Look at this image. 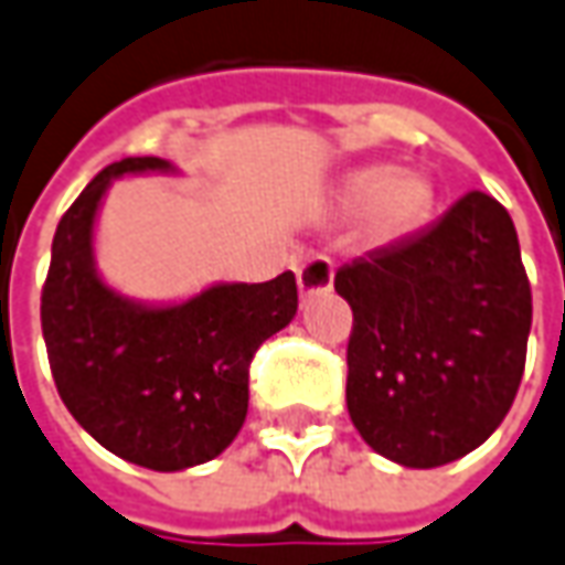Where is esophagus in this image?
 Segmentation results:
<instances>
[{
  "label": "esophagus",
  "instance_id": "obj_1",
  "mask_svg": "<svg viewBox=\"0 0 565 565\" xmlns=\"http://www.w3.org/2000/svg\"><path fill=\"white\" fill-rule=\"evenodd\" d=\"M297 284L306 297H309V294H321V290H331L333 263L328 256H309V259L297 268Z\"/></svg>",
  "mask_w": 565,
  "mask_h": 565
}]
</instances>
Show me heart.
Here are the masks:
<instances>
[{
    "label": "heart",
    "mask_w": 565,
    "mask_h": 565,
    "mask_svg": "<svg viewBox=\"0 0 565 565\" xmlns=\"http://www.w3.org/2000/svg\"><path fill=\"white\" fill-rule=\"evenodd\" d=\"M352 206H371L380 232H402L427 213L429 188L417 175H393L390 167L359 170L347 185Z\"/></svg>",
    "instance_id": "heart-1"
}]
</instances>
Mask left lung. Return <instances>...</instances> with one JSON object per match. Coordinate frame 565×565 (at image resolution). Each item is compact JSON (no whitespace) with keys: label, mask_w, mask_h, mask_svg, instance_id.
<instances>
[{"label":"left lung","mask_w":565,"mask_h":565,"mask_svg":"<svg viewBox=\"0 0 565 565\" xmlns=\"http://www.w3.org/2000/svg\"><path fill=\"white\" fill-rule=\"evenodd\" d=\"M352 309L347 405L402 467L463 458L508 417L525 367L532 287L510 213L467 191L429 228L333 275Z\"/></svg>","instance_id":"left-lung-1"}]
</instances>
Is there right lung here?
Returning a JSON list of instances; mask_svg holds the SVG:
<instances>
[{"instance_id":"add662e5","label":"right lung","mask_w":565,"mask_h":565,"mask_svg":"<svg viewBox=\"0 0 565 565\" xmlns=\"http://www.w3.org/2000/svg\"><path fill=\"white\" fill-rule=\"evenodd\" d=\"M145 170L170 163H110L61 216L40 318L76 424L117 458L172 473L222 455L244 427L253 355L297 315V278L218 284L167 309L117 297L92 266V225L110 179Z\"/></svg>"}]
</instances>
